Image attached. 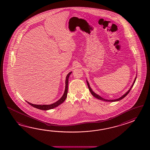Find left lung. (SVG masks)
<instances>
[{"instance_id": "left-lung-1", "label": "left lung", "mask_w": 150, "mask_h": 150, "mask_svg": "<svg viewBox=\"0 0 150 150\" xmlns=\"http://www.w3.org/2000/svg\"><path fill=\"white\" fill-rule=\"evenodd\" d=\"M136 78H137V76H136V78H135V79L134 80V83H132V86H131L130 88V89H129L128 91H127V92L125 93L124 95H123V96H121L120 98H119L118 99H114V100H107V99H103V98H102L101 96H99V95H98L97 94H96V93L94 92L93 91L92 89V88H91V87L89 86V83L88 82V81L86 80V82H87V86H88V89H89V91H90V92L92 94L93 96H94L95 98H97V99H99V100H102V101H107V102H115V101H120V100H121L122 99H123L126 96H127V94H128V93L130 92V91L131 89L132 88V87H133L134 86V83H135V81H136Z\"/></svg>"}]
</instances>
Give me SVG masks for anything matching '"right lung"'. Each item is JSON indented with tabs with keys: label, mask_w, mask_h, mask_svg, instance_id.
<instances>
[{
	"label": "right lung",
	"mask_w": 150,
	"mask_h": 150,
	"mask_svg": "<svg viewBox=\"0 0 150 150\" xmlns=\"http://www.w3.org/2000/svg\"><path fill=\"white\" fill-rule=\"evenodd\" d=\"M72 73V72H69L67 74V76H66V80H65V91H64V94L63 96L61 97V99L58 100L57 101L54 102L51 105H35V104H33L30 102H28L27 101H25L30 105H32L33 107H35L36 108L38 109H41L43 110H48L49 109L54 108L57 107V106L60 105L63 102H64L65 100V99L67 97V91H68V83H69V78L70 76V75Z\"/></svg>",
	"instance_id": "1"
}]
</instances>
